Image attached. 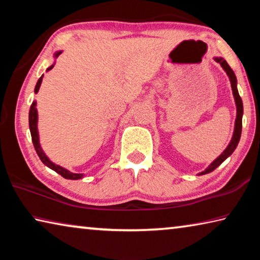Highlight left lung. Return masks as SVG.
Wrapping results in <instances>:
<instances>
[{
  "mask_svg": "<svg viewBox=\"0 0 260 260\" xmlns=\"http://www.w3.org/2000/svg\"><path fill=\"white\" fill-rule=\"evenodd\" d=\"M214 60L221 65V68L223 69V71L227 73L228 78H230L231 81V86H232V90H233V96H234L235 100V104H236V119H235V127H234V133H233L232 140L230 144H228L227 148L223 150V152L220 155L218 158L211 162V164L206 167V169L201 172L199 175H203V174H208L210 172H212L217 167L221 164L223 160H226L228 157H230L237 147V144L240 142L241 139V133H242V116H243V103H242V100L240 98L239 90H237V80L235 77V73L233 72V70L231 69L230 65L227 64V61L222 58V57H214Z\"/></svg>",
  "mask_w": 260,
  "mask_h": 260,
  "instance_id": "obj_1",
  "label": "left lung"
}]
</instances>
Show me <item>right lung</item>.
Segmentation results:
<instances>
[{"mask_svg": "<svg viewBox=\"0 0 260 260\" xmlns=\"http://www.w3.org/2000/svg\"><path fill=\"white\" fill-rule=\"evenodd\" d=\"M61 54V50L59 51H56L54 57L57 58L59 55ZM55 63L50 65L49 68L47 69V71H50V70L54 68ZM42 78L43 76H41V78L39 79L38 82H37V86H35V89H34V93L37 94L39 89H40V86H41V82H42ZM28 122H29V131H30V136H32V141H33V146L35 148V151H37L38 156L40 157L41 161L45 164L46 166L49 167L52 171H55L58 174H60L61 177L65 178V179H69V180H79L83 178V174L82 173H73L71 171H69L67 169H64V167H61L59 165L55 164V162H52L49 158L47 157V155L45 153V151L42 150L41 148V144H40V140H39V132H38V110H37V102L32 103L30 105V109H29V113H28Z\"/></svg>", "mask_w": 260, "mask_h": 260, "instance_id": "1", "label": "right lung"}]
</instances>
